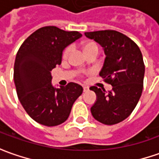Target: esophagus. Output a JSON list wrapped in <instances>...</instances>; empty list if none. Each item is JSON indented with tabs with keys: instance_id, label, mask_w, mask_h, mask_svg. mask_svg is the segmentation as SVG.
<instances>
[{
	"instance_id": "obj_1",
	"label": "esophagus",
	"mask_w": 159,
	"mask_h": 159,
	"mask_svg": "<svg viewBox=\"0 0 159 159\" xmlns=\"http://www.w3.org/2000/svg\"><path fill=\"white\" fill-rule=\"evenodd\" d=\"M83 90H84V92H87V91H89V88L88 87H84Z\"/></svg>"
}]
</instances>
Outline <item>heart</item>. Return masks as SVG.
<instances>
[{
	"mask_svg": "<svg viewBox=\"0 0 159 159\" xmlns=\"http://www.w3.org/2000/svg\"><path fill=\"white\" fill-rule=\"evenodd\" d=\"M84 48H85V51L86 52H88V51H90V50H99V47L98 45L95 43V42H87L86 44H85V46H84ZM71 50H72V46H68L66 47L65 48H64V50L63 51V55H62V57H63V59H66V58H68V57L70 56V52H71Z\"/></svg>",
	"mask_w": 159,
	"mask_h": 159,
	"instance_id": "obj_1",
	"label": "heart"
}]
</instances>
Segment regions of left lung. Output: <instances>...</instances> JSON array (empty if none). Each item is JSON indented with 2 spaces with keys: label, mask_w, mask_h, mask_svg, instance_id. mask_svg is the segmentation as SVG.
<instances>
[{
  "label": "left lung",
  "mask_w": 159,
  "mask_h": 159,
  "mask_svg": "<svg viewBox=\"0 0 159 159\" xmlns=\"http://www.w3.org/2000/svg\"><path fill=\"white\" fill-rule=\"evenodd\" d=\"M85 35L103 48L106 57L100 76L112 86V90L108 92L95 86L90 88L97 95L91 113L104 125L118 124L129 117L143 93V55L134 40L118 31L102 30Z\"/></svg>",
  "instance_id": "obj_1"
}]
</instances>
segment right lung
Segmentation results:
<instances>
[{
	"mask_svg": "<svg viewBox=\"0 0 159 159\" xmlns=\"http://www.w3.org/2000/svg\"><path fill=\"white\" fill-rule=\"evenodd\" d=\"M81 36L77 31L44 26L31 34L16 53L14 82L17 97L28 115L39 124L56 126L64 123L82 94V87L73 82L55 89L50 73L61 64L64 48Z\"/></svg>",
	"mask_w": 159,
	"mask_h": 159,
	"instance_id": "1",
	"label": "right lung"
}]
</instances>
